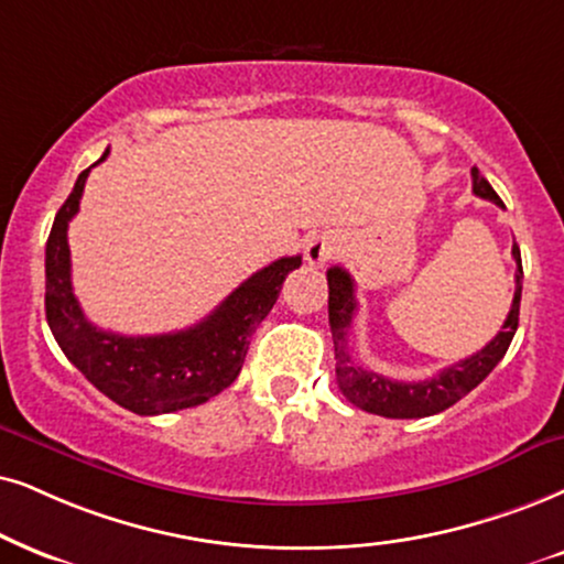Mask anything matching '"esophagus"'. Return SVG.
I'll use <instances>...</instances> for the list:
<instances>
[{
    "label": "esophagus",
    "instance_id": "1",
    "mask_svg": "<svg viewBox=\"0 0 564 564\" xmlns=\"http://www.w3.org/2000/svg\"><path fill=\"white\" fill-rule=\"evenodd\" d=\"M335 252H338V239H335V234L327 231L315 234V237L306 239L304 245V260L310 262V265H325Z\"/></svg>",
    "mask_w": 564,
    "mask_h": 564
}]
</instances>
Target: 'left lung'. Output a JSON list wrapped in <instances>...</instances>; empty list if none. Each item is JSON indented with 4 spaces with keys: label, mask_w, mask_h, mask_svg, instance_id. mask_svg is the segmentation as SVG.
<instances>
[{
    "label": "left lung",
    "mask_w": 564,
    "mask_h": 564,
    "mask_svg": "<svg viewBox=\"0 0 564 564\" xmlns=\"http://www.w3.org/2000/svg\"><path fill=\"white\" fill-rule=\"evenodd\" d=\"M474 195L491 199L495 205L505 208L500 195L491 189V184L479 174V169H471ZM512 258H516V296L505 319L502 330L489 340L481 351H476L458 365L442 369L437 377L422 382H398L390 377H382L369 369L354 365L348 354V330L356 312V286L354 278L344 268L327 270V317H330V333L335 346V380H338L340 393L346 395L348 403L356 409L377 413L388 419H422L451 409L463 395H468L487 377L491 369L502 361L508 354L512 335L518 330L520 315V291H523V265H520V249L512 245Z\"/></svg>",
    "instance_id": "1"
}]
</instances>
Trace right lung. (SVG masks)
Instances as JSON below:
<instances>
[{
    "label": "right lung",
    "instance_id": "1",
    "mask_svg": "<svg viewBox=\"0 0 564 564\" xmlns=\"http://www.w3.org/2000/svg\"><path fill=\"white\" fill-rule=\"evenodd\" d=\"M109 155V148L101 161ZM98 161V163H101ZM90 169L77 176L46 241V319L56 344L106 398L140 416H159L210 401L237 380L249 335L273 310L283 281L302 258H281L249 275L203 323L180 333L119 335L83 315L69 275V220L80 210Z\"/></svg>",
    "mask_w": 564,
    "mask_h": 564
}]
</instances>
